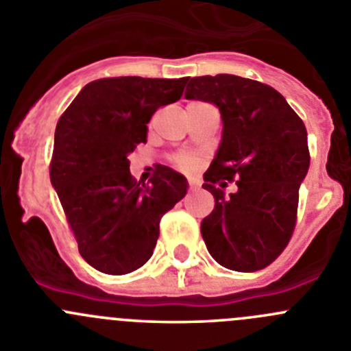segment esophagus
Returning a JSON list of instances; mask_svg holds the SVG:
<instances>
[{
    "label": "esophagus",
    "mask_w": 351,
    "mask_h": 351,
    "mask_svg": "<svg viewBox=\"0 0 351 351\" xmlns=\"http://www.w3.org/2000/svg\"><path fill=\"white\" fill-rule=\"evenodd\" d=\"M199 189V183H195L194 180H191V182H189V191H197Z\"/></svg>",
    "instance_id": "1"
}]
</instances>
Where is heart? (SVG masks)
<instances>
[{"instance_id":"heart-1","label":"heart","mask_w":351,"mask_h":351,"mask_svg":"<svg viewBox=\"0 0 351 351\" xmlns=\"http://www.w3.org/2000/svg\"><path fill=\"white\" fill-rule=\"evenodd\" d=\"M173 162H175V165L178 166L182 171L192 173L199 168V165H201V159H199V156H195V154L182 152V154H176V156H173Z\"/></svg>"}]
</instances>
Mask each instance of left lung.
<instances>
[{"instance_id":"8db88e82","label":"left lung","mask_w":351,"mask_h":351,"mask_svg":"<svg viewBox=\"0 0 351 351\" xmlns=\"http://www.w3.org/2000/svg\"><path fill=\"white\" fill-rule=\"evenodd\" d=\"M185 98L215 104L223 121L202 185L215 197L201 223L206 247L228 270H261L296 227L298 191L310 166L306 128L279 91L247 77H192ZM225 179L236 180L235 195H224Z\"/></svg>"}]
</instances>
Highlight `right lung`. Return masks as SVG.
I'll return each instance as SVG.
<instances>
[{"mask_svg":"<svg viewBox=\"0 0 351 351\" xmlns=\"http://www.w3.org/2000/svg\"><path fill=\"white\" fill-rule=\"evenodd\" d=\"M189 77L124 76L88 83L55 130L50 180L86 263L109 275L149 261L159 221L186 194V178L156 166L149 183L130 173V156L147 142L159 107L180 100Z\"/></svg>","mask_w":351,"mask_h":351,"instance_id":"add662e5","label":"right lung"}]
</instances>
